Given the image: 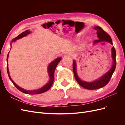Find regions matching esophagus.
Returning <instances> with one entry per match:
<instances>
[{"label":"esophagus","instance_id":"34e87169","mask_svg":"<svg viewBox=\"0 0 125 125\" xmlns=\"http://www.w3.org/2000/svg\"><path fill=\"white\" fill-rule=\"evenodd\" d=\"M65 57H73V55L71 53H70V52H66L65 55Z\"/></svg>","mask_w":125,"mask_h":125}]
</instances>
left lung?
I'll use <instances>...</instances> for the list:
<instances>
[{
    "label": "left lung",
    "mask_w": 125,
    "mask_h": 125,
    "mask_svg": "<svg viewBox=\"0 0 125 125\" xmlns=\"http://www.w3.org/2000/svg\"><path fill=\"white\" fill-rule=\"evenodd\" d=\"M94 29L97 31V35L99 38V40H95L93 44H95L101 42H107L112 45H113L112 40L111 36H109L107 33H106L104 30L100 26H95ZM112 57L113 59L112 66L106 73H105L103 75H102L99 79L95 80L91 82H88L85 81H82L81 79L79 77L77 72V63L75 60L73 61V71L74 73V78L75 80L77 81L79 85L82 86L86 89L88 90H95L100 89L104 87L109 82V80L114 73V72L116 68V52L114 47L113 46L112 48Z\"/></svg>",
    "instance_id": "left-lung-1"
}]
</instances>
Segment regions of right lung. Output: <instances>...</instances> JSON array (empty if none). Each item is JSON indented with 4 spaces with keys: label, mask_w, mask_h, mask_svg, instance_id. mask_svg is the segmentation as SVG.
Wrapping results in <instances>:
<instances>
[{
    "label": "right lung",
    "mask_w": 125,
    "mask_h": 125,
    "mask_svg": "<svg viewBox=\"0 0 125 125\" xmlns=\"http://www.w3.org/2000/svg\"><path fill=\"white\" fill-rule=\"evenodd\" d=\"M31 33V32L30 31V30H26L25 31L22 32V33H21L20 35H19L18 36H17L16 38L13 39L12 41H11V43L12 42H16L17 40H19L20 39L22 38L25 36H26L27 35H28L29 34H30ZM11 46V44H10ZM10 48V50H11ZM10 52V51H9ZM9 52H8V55H7V63H8V57H9ZM62 58L61 57H58L56 59H55L54 61H52V62H51L50 64H49L48 67L47 68V72L48 73L49 75V78H50V80L48 81V82L46 84H45L43 87L42 88L38 89L37 90H27L24 89L23 88H21L19 86H18L16 83H15L13 80L12 79H11L10 74H9V69H8V65H7V73H8V74L9 78L10 79V80L13 83V84H14V85L16 87V88L17 89H18L19 91H20L21 92H23L25 94H41L43 93L44 92H46L47 91H48L49 89H50L51 86L52 85V83L54 82V73H55V70L57 66L58 63L60 62V60H61Z\"/></svg>",
    "instance_id": "right-lung-1"
}]
</instances>
